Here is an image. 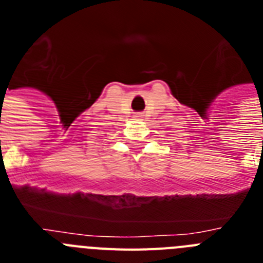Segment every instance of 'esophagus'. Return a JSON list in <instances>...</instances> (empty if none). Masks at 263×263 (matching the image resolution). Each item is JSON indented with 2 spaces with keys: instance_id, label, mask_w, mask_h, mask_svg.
Listing matches in <instances>:
<instances>
[{
  "instance_id": "esophagus-1",
  "label": "esophagus",
  "mask_w": 263,
  "mask_h": 263,
  "mask_svg": "<svg viewBox=\"0 0 263 263\" xmlns=\"http://www.w3.org/2000/svg\"><path fill=\"white\" fill-rule=\"evenodd\" d=\"M136 117H137V118H141V115H137Z\"/></svg>"
}]
</instances>
